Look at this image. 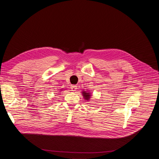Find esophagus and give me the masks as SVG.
<instances>
[{"mask_svg":"<svg viewBox=\"0 0 159 159\" xmlns=\"http://www.w3.org/2000/svg\"><path fill=\"white\" fill-rule=\"evenodd\" d=\"M70 88H71V91H75L77 90V89H78V86H76V85H71Z\"/></svg>","mask_w":159,"mask_h":159,"instance_id":"obj_1","label":"esophagus"}]
</instances>
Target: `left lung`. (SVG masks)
<instances>
[{
	"instance_id": "8db88e82",
	"label": "left lung",
	"mask_w": 159,
	"mask_h": 159,
	"mask_svg": "<svg viewBox=\"0 0 159 159\" xmlns=\"http://www.w3.org/2000/svg\"><path fill=\"white\" fill-rule=\"evenodd\" d=\"M82 93H83V95H84V98L85 99V100H89V99L90 96H91L89 93H86V92H85V91H84V92H82Z\"/></svg>"
}]
</instances>
